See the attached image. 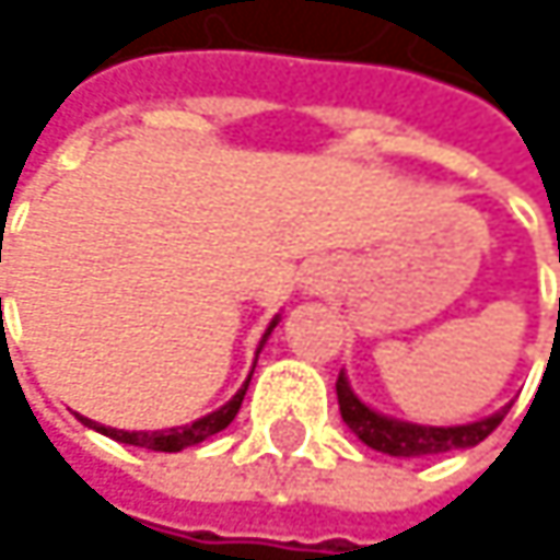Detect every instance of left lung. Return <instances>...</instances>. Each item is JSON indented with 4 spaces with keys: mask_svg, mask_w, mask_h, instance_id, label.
Masks as SVG:
<instances>
[{
    "mask_svg": "<svg viewBox=\"0 0 560 560\" xmlns=\"http://www.w3.org/2000/svg\"><path fill=\"white\" fill-rule=\"evenodd\" d=\"M336 396H339V413H342L346 427L365 446H373L389 457H430V454H446V450L477 446L480 440H487L493 430L501 427V420L511 410V406H504V410L490 413L483 420H474V423H464V427H420V423L393 420V417L370 410V406L352 393L346 373H339V380H336Z\"/></svg>",
    "mask_w": 560,
    "mask_h": 560,
    "instance_id": "8db88e82",
    "label": "left lung"
}]
</instances>
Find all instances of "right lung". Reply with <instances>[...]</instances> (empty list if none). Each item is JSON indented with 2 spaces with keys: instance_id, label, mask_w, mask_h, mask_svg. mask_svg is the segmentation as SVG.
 Returning <instances> with one entry per match:
<instances>
[{
  "instance_id": "1",
  "label": "right lung",
  "mask_w": 560,
  "mask_h": 560,
  "mask_svg": "<svg viewBox=\"0 0 560 560\" xmlns=\"http://www.w3.org/2000/svg\"><path fill=\"white\" fill-rule=\"evenodd\" d=\"M275 326H278V318H271V326H268L265 336H261V346H265V339L271 336ZM261 346H258V349H261ZM248 383H252V376L245 380V386H242L238 393H234V396L221 406V410H214V413H208V417H201V420H195V423H187V427H171V430H114V427L93 423V420H86V417H80V420H83L86 427H93L96 433L117 440V443L143 446V450H158V454H177V450H184V446H195V443H201V440L221 433L234 417H238L242 399H245V393H248Z\"/></svg>"
}]
</instances>
